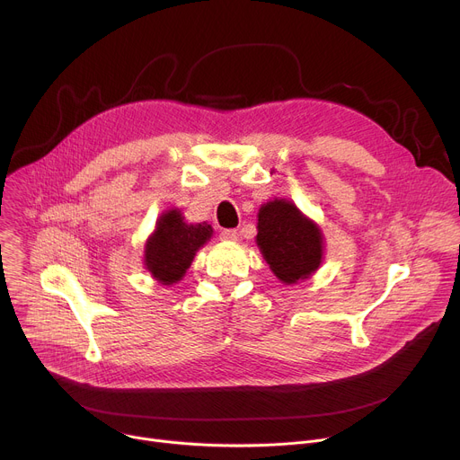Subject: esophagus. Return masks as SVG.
I'll return each instance as SVG.
<instances>
[{
  "label": "esophagus",
  "instance_id": "esophagus-1",
  "mask_svg": "<svg viewBox=\"0 0 460 460\" xmlns=\"http://www.w3.org/2000/svg\"><path fill=\"white\" fill-rule=\"evenodd\" d=\"M220 238L222 240H236L238 238V231L236 229H222Z\"/></svg>",
  "mask_w": 460,
  "mask_h": 460
}]
</instances>
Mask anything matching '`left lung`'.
Returning <instances> with one entry per match:
<instances>
[{
  "label": "left lung",
  "mask_w": 460,
  "mask_h": 460,
  "mask_svg": "<svg viewBox=\"0 0 460 460\" xmlns=\"http://www.w3.org/2000/svg\"><path fill=\"white\" fill-rule=\"evenodd\" d=\"M256 243L286 284L309 277L320 266L322 234L291 202L275 200L260 209Z\"/></svg>",
  "instance_id": "obj_1"
}]
</instances>
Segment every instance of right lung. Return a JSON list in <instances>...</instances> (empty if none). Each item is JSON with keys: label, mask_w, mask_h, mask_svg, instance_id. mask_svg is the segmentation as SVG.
Wrapping results in <instances>:
<instances>
[{"label": "right lung", "mask_w": 460, "mask_h": 460, "mask_svg": "<svg viewBox=\"0 0 460 460\" xmlns=\"http://www.w3.org/2000/svg\"><path fill=\"white\" fill-rule=\"evenodd\" d=\"M213 229L208 224L187 226L180 211L172 209L160 217L156 229L146 245V266L151 275L164 282H178Z\"/></svg>", "instance_id": "add662e5"}]
</instances>
